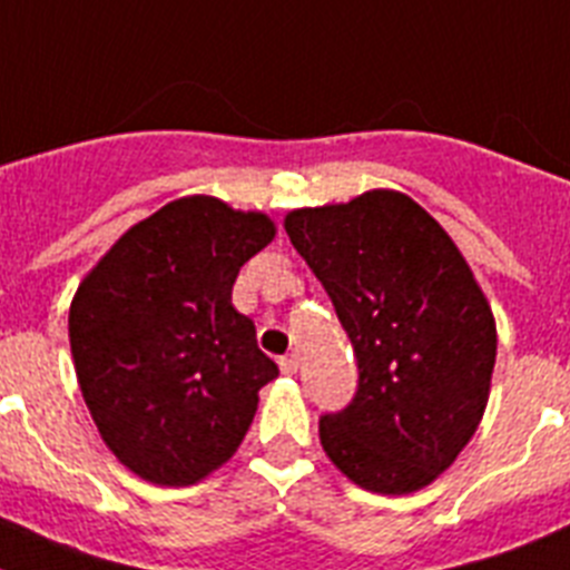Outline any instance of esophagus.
Returning a JSON list of instances; mask_svg holds the SVG:
<instances>
[{
  "label": "esophagus",
  "mask_w": 570,
  "mask_h": 570,
  "mask_svg": "<svg viewBox=\"0 0 570 570\" xmlns=\"http://www.w3.org/2000/svg\"><path fill=\"white\" fill-rule=\"evenodd\" d=\"M279 367H282V374L294 376L296 371H299V356H296V354H291V356H282V360H279Z\"/></svg>",
  "instance_id": "obj_1"
}]
</instances>
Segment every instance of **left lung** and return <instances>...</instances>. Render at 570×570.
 <instances>
[{"label":"left lung","mask_w":570,"mask_h":570,"mask_svg":"<svg viewBox=\"0 0 570 570\" xmlns=\"http://www.w3.org/2000/svg\"><path fill=\"white\" fill-rule=\"evenodd\" d=\"M294 248L351 336L360 387L320 420L328 460L382 497L422 491L454 465L485 414L497 320L434 216L400 190L285 216Z\"/></svg>","instance_id":"8db88e82"}]
</instances>
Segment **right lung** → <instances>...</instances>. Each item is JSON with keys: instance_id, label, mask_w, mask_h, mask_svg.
Returning <instances> with one entry per match:
<instances>
[{"instance_id": "1", "label": "right lung", "mask_w": 570, "mask_h": 570, "mask_svg": "<svg viewBox=\"0 0 570 570\" xmlns=\"http://www.w3.org/2000/svg\"><path fill=\"white\" fill-rule=\"evenodd\" d=\"M274 236L262 210L183 196L125 230L79 282L68 314L79 391L139 480L203 482L248 434L279 367L230 291Z\"/></svg>"}]
</instances>
